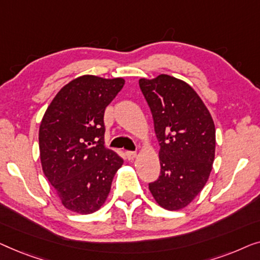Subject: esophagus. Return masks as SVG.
I'll return each instance as SVG.
<instances>
[{
  "mask_svg": "<svg viewBox=\"0 0 260 260\" xmlns=\"http://www.w3.org/2000/svg\"><path fill=\"white\" fill-rule=\"evenodd\" d=\"M126 155H127V158H128V159H134L135 156H137V152H134V151H127V152H126Z\"/></svg>",
  "mask_w": 260,
  "mask_h": 260,
  "instance_id": "esophagus-1",
  "label": "esophagus"
}]
</instances>
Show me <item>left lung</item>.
Wrapping results in <instances>:
<instances>
[{
  "label": "left lung",
  "mask_w": 260,
  "mask_h": 260,
  "mask_svg": "<svg viewBox=\"0 0 260 260\" xmlns=\"http://www.w3.org/2000/svg\"><path fill=\"white\" fill-rule=\"evenodd\" d=\"M139 86L152 112L160 145V175L149 191L160 206L180 210L199 194L210 177L215 128L199 95L170 75L140 79Z\"/></svg>",
  "instance_id": "8db88e82"
}]
</instances>
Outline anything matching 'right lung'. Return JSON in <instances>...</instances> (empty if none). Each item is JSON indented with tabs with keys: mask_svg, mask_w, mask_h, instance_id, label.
I'll return each mask as SVG.
<instances>
[{
	"mask_svg": "<svg viewBox=\"0 0 260 260\" xmlns=\"http://www.w3.org/2000/svg\"><path fill=\"white\" fill-rule=\"evenodd\" d=\"M125 80L85 75L66 85L43 115L39 133L42 170L62 204L78 213H93L111 191L123 164L105 147V109Z\"/></svg>",
	"mask_w": 260,
	"mask_h": 260,
	"instance_id": "obj_1",
	"label": "right lung"
}]
</instances>
